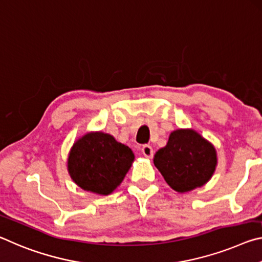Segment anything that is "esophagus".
<instances>
[{"label":"esophagus","instance_id":"34e87169","mask_svg":"<svg viewBox=\"0 0 262 262\" xmlns=\"http://www.w3.org/2000/svg\"><path fill=\"white\" fill-rule=\"evenodd\" d=\"M141 153L144 154V157L148 158V159H151V158L153 157V154H154L153 148L149 146V145H144L143 148H141Z\"/></svg>","mask_w":262,"mask_h":262}]
</instances>
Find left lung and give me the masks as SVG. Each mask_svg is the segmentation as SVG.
<instances>
[{"mask_svg":"<svg viewBox=\"0 0 262 262\" xmlns=\"http://www.w3.org/2000/svg\"><path fill=\"white\" fill-rule=\"evenodd\" d=\"M153 162L171 189L182 194L209 182L217 167V152L197 131L178 128L154 154Z\"/></svg>","mask_w":262,"mask_h":262,"instance_id":"obj_1","label":"left lung"}]
</instances>
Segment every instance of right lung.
<instances>
[{"label":"right lung","mask_w":262,"mask_h":262,"mask_svg":"<svg viewBox=\"0 0 262 262\" xmlns=\"http://www.w3.org/2000/svg\"><path fill=\"white\" fill-rule=\"evenodd\" d=\"M134 160L135 154L126 145L109 134L92 131L74 141L67 170L81 189L106 196L122 183Z\"/></svg>","instance_id":"add662e5"}]
</instances>
